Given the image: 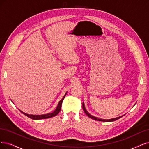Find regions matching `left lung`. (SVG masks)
I'll return each mask as SVG.
<instances>
[{"label": "left lung", "instance_id": "1", "mask_svg": "<svg viewBox=\"0 0 149 149\" xmlns=\"http://www.w3.org/2000/svg\"><path fill=\"white\" fill-rule=\"evenodd\" d=\"M82 108H83L84 111V112L86 113V115H87L88 117L95 120H97V121H101V122H113V121H115V120H117L118 119L120 118L121 117H122L123 115H122V116L120 117H117V118H112V119H109V120H105V119H101V118H98L96 117H94L93 116V115H91V114H90L88 112V111L86 110L85 107V104H84V102H83V104H82Z\"/></svg>", "mask_w": 149, "mask_h": 149}]
</instances>
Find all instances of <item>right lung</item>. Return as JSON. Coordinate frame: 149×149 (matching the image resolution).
Instances as JSON below:
<instances>
[{
    "mask_svg": "<svg viewBox=\"0 0 149 149\" xmlns=\"http://www.w3.org/2000/svg\"><path fill=\"white\" fill-rule=\"evenodd\" d=\"M66 94H67V92L65 93V94L64 95V96H63V97L61 99V100H60V101L59 102L58 106L56 108V109L54 110V111L52 112V113H47V114H43V115H29V114H27V113H26L23 112L19 110V111L23 113L24 115H25L26 116L28 117L33 120H40V119H46V118H51V117H54L56 116V115H58L59 113V112H60L61 111V106H62V103H63V101L64 99Z\"/></svg>",
    "mask_w": 149,
    "mask_h": 149,
    "instance_id": "add662e5",
    "label": "right lung"
}]
</instances>
